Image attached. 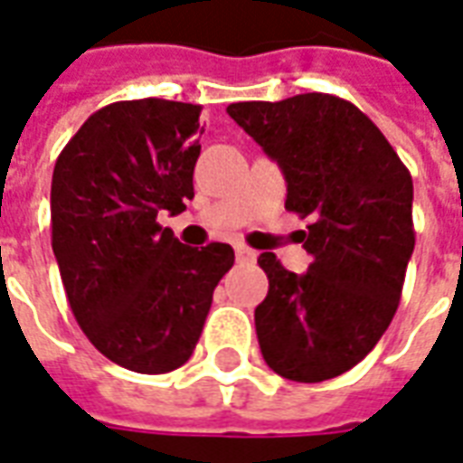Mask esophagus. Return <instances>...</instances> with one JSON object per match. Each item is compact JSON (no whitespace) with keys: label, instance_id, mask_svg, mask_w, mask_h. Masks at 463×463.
<instances>
[{"label":"esophagus","instance_id":"esophagus-1","mask_svg":"<svg viewBox=\"0 0 463 463\" xmlns=\"http://www.w3.org/2000/svg\"><path fill=\"white\" fill-rule=\"evenodd\" d=\"M257 259V254L251 251L249 247H237V261L239 264H249V261H254Z\"/></svg>","mask_w":463,"mask_h":463}]
</instances>
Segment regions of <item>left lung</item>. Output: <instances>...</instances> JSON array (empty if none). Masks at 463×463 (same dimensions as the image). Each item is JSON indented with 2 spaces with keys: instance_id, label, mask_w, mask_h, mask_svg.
Masks as SVG:
<instances>
[{
  "instance_id": "obj_1",
  "label": "left lung",
  "mask_w": 463,
  "mask_h": 463,
  "mask_svg": "<svg viewBox=\"0 0 463 463\" xmlns=\"http://www.w3.org/2000/svg\"><path fill=\"white\" fill-rule=\"evenodd\" d=\"M229 117L281 166L287 209L301 232L307 274L271 251L267 299L254 309L264 362L291 382L349 372L394 319L414 251L411 174L362 109L334 94L237 101Z\"/></svg>"
}]
</instances>
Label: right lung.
Masks as SVG:
<instances>
[{"label": "right lung", "mask_w": 463, "mask_h": 463, "mask_svg": "<svg viewBox=\"0 0 463 463\" xmlns=\"http://www.w3.org/2000/svg\"><path fill=\"white\" fill-rule=\"evenodd\" d=\"M196 104L114 101L94 111L52 174V249L69 307L97 349L129 372L189 362L234 249L186 247L156 222L194 199Z\"/></svg>", "instance_id": "obj_1"}]
</instances>
